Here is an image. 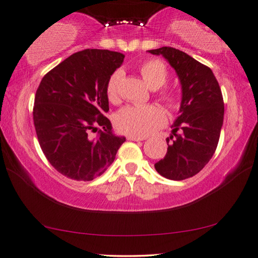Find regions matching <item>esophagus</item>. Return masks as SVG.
Listing matches in <instances>:
<instances>
[{
    "instance_id": "1",
    "label": "esophagus",
    "mask_w": 258,
    "mask_h": 258,
    "mask_svg": "<svg viewBox=\"0 0 258 258\" xmlns=\"http://www.w3.org/2000/svg\"><path fill=\"white\" fill-rule=\"evenodd\" d=\"M128 141H135V142H140V141H144V138L142 137H136V136H128Z\"/></svg>"
}]
</instances>
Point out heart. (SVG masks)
I'll return each mask as SVG.
<instances>
[{"mask_svg":"<svg viewBox=\"0 0 258 258\" xmlns=\"http://www.w3.org/2000/svg\"><path fill=\"white\" fill-rule=\"evenodd\" d=\"M140 73L146 84L153 90L162 88L168 81L167 68L164 63L156 58L143 62L140 67ZM122 77H123L122 71L116 70L107 81L106 94L110 101H117L118 86ZM160 99L169 108H176L179 106L177 97L169 91H164L160 94ZM165 121L164 112L154 105L126 106L116 114L115 117L116 125L120 132L136 137L148 136L154 130L164 125Z\"/></svg>","mask_w":258,"mask_h":258,"instance_id":"heart-1","label":"heart"}]
</instances>
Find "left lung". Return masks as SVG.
<instances>
[{
    "mask_svg": "<svg viewBox=\"0 0 258 258\" xmlns=\"http://www.w3.org/2000/svg\"><path fill=\"white\" fill-rule=\"evenodd\" d=\"M149 53L162 55L175 69L182 85L180 115L167 138L166 156L154 168L166 179H189L200 173L216 152L224 122L223 93L212 70L184 51L161 47Z\"/></svg>",
    "mask_w": 258,
    "mask_h": 258,
    "instance_id": "8db88e82",
    "label": "left lung"
}]
</instances>
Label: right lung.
I'll use <instances>...</instances> for the list:
<instances>
[{
	"mask_svg": "<svg viewBox=\"0 0 258 258\" xmlns=\"http://www.w3.org/2000/svg\"><path fill=\"white\" fill-rule=\"evenodd\" d=\"M123 60V54L107 49L77 51L39 84L33 106L39 144L49 164L69 179L100 176L125 141L112 134L104 115L109 110L107 81Z\"/></svg>",
	"mask_w": 258,
	"mask_h": 258,
	"instance_id": "1",
	"label": "right lung"
}]
</instances>
